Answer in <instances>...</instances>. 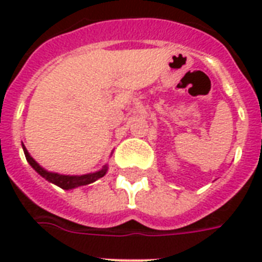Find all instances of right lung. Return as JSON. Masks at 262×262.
Listing matches in <instances>:
<instances>
[{"mask_svg":"<svg viewBox=\"0 0 262 262\" xmlns=\"http://www.w3.org/2000/svg\"><path fill=\"white\" fill-rule=\"evenodd\" d=\"M21 146H23L24 156H26L28 164H30L42 178H45V179L48 180V182H50V183L56 184L58 187L64 188V190H71V188H76L80 187V186H86V184L93 183L95 180H98L99 178L105 176V173L108 172V164L103 165L99 171L93 172V173H86V175H61V173H57V172H49L46 171L45 168L40 167L39 164L32 159L23 143H21Z\"/></svg>","mask_w":262,"mask_h":262,"instance_id":"add662e5","label":"right lung"}]
</instances>
